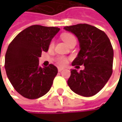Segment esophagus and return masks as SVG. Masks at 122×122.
<instances>
[{"mask_svg":"<svg viewBox=\"0 0 122 122\" xmlns=\"http://www.w3.org/2000/svg\"><path fill=\"white\" fill-rule=\"evenodd\" d=\"M63 70V68H61V67H59V68H58V71H59V72L62 71Z\"/></svg>","mask_w":122,"mask_h":122,"instance_id":"obj_1","label":"esophagus"}]
</instances>
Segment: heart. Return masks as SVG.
I'll use <instances>...</instances> for the list:
<instances>
[{
    "mask_svg": "<svg viewBox=\"0 0 122 122\" xmlns=\"http://www.w3.org/2000/svg\"><path fill=\"white\" fill-rule=\"evenodd\" d=\"M61 38H62V39L64 41V42H65L66 44H68L72 39H76L75 37H74L73 35L68 34V33H66V34L62 35H61ZM53 46H54V41H51V44H50V47H52ZM66 63H67V60H66V59L64 58V57H62V56H61V57H59V58L57 59V63H58L59 65H60V66H64Z\"/></svg>",
    "mask_w": 122,
    "mask_h": 122,
    "instance_id": "obj_1",
    "label": "heart"
}]
</instances>
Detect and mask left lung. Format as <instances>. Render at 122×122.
Masks as SVG:
<instances>
[{
	"mask_svg": "<svg viewBox=\"0 0 122 122\" xmlns=\"http://www.w3.org/2000/svg\"><path fill=\"white\" fill-rule=\"evenodd\" d=\"M76 35L80 51L72 62L76 68L84 65L79 72L71 70L68 85L75 93L91 97L100 92L109 81L112 73L114 51L107 35L98 28L78 24L63 28Z\"/></svg>",
	"mask_w": 122,
	"mask_h": 122,
	"instance_id": "left-lung-1",
	"label": "left lung"
}]
</instances>
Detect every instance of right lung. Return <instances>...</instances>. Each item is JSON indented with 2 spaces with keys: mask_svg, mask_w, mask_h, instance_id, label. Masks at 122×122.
<instances>
[{
  "mask_svg": "<svg viewBox=\"0 0 122 122\" xmlns=\"http://www.w3.org/2000/svg\"><path fill=\"white\" fill-rule=\"evenodd\" d=\"M60 28L32 25L20 32L9 44L5 57L7 76L15 90L28 99H37L46 94L57 68L53 64L39 65L41 52L47 51Z\"/></svg>",
  "mask_w": 122,
  "mask_h": 122,
  "instance_id": "right-lung-1",
  "label": "right lung"
}]
</instances>
